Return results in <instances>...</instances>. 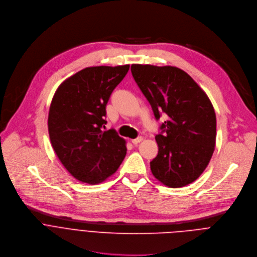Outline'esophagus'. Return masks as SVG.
I'll return each mask as SVG.
<instances>
[{"instance_id": "1", "label": "esophagus", "mask_w": 257, "mask_h": 257, "mask_svg": "<svg viewBox=\"0 0 257 257\" xmlns=\"http://www.w3.org/2000/svg\"><path fill=\"white\" fill-rule=\"evenodd\" d=\"M143 141V138L142 137H139V138H137V139H134V140H132V143L134 144V145H138L139 143H141Z\"/></svg>"}]
</instances>
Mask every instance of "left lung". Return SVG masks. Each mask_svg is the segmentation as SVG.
I'll list each match as a JSON object with an SVG mask.
<instances>
[{"instance_id": "8db88e82", "label": "left lung", "mask_w": 257, "mask_h": 257, "mask_svg": "<svg viewBox=\"0 0 257 257\" xmlns=\"http://www.w3.org/2000/svg\"><path fill=\"white\" fill-rule=\"evenodd\" d=\"M133 77L159 119L158 155L150 162L162 184L177 188L196 180L207 168L216 145L217 119L208 95L179 68L134 64Z\"/></svg>"}]
</instances>
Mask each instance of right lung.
<instances>
[{
  "mask_svg": "<svg viewBox=\"0 0 257 257\" xmlns=\"http://www.w3.org/2000/svg\"><path fill=\"white\" fill-rule=\"evenodd\" d=\"M130 65L89 67L57 89L48 112V134L58 158L79 181L103 182L126 155L125 140L105 127L106 104Z\"/></svg>",
  "mask_w": 257,
  "mask_h": 257,
  "instance_id": "right-lung-1",
  "label": "right lung"
}]
</instances>
